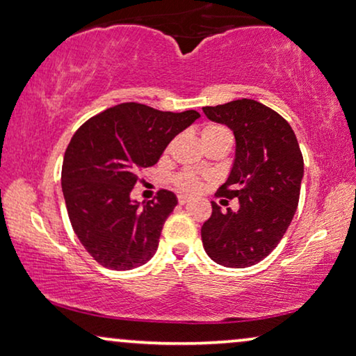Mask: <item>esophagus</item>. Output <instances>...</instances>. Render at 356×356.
Wrapping results in <instances>:
<instances>
[{
	"mask_svg": "<svg viewBox=\"0 0 356 356\" xmlns=\"http://www.w3.org/2000/svg\"><path fill=\"white\" fill-rule=\"evenodd\" d=\"M177 200H179V203H181V205H186V203L191 202V198H188L187 195H179Z\"/></svg>",
	"mask_w": 356,
	"mask_h": 356,
	"instance_id": "34e87169",
	"label": "esophagus"
}]
</instances>
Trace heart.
<instances>
[{
	"instance_id": "obj_1",
	"label": "heart",
	"mask_w": 356,
	"mask_h": 356,
	"mask_svg": "<svg viewBox=\"0 0 356 356\" xmlns=\"http://www.w3.org/2000/svg\"><path fill=\"white\" fill-rule=\"evenodd\" d=\"M203 136H229L231 138V134L221 125H208L202 131V138ZM174 182H175V186H177L184 192L197 193L202 188L200 177H198L197 174H192V172L179 174L177 177L174 179Z\"/></svg>"
}]
</instances>
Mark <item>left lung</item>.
I'll list each match as a JSON object with an SVG mask.
<instances>
[{"mask_svg":"<svg viewBox=\"0 0 356 356\" xmlns=\"http://www.w3.org/2000/svg\"><path fill=\"white\" fill-rule=\"evenodd\" d=\"M203 112L234 134V163L218 195L239 198L236 211L222 213L211 203V216L202 226L203 248L213 262L250 267L277 248L295 216L305 174L300 145L290 123L254 99Z\"/></svg>","mask_w":356,"mask_h":356,"instance_id":"left-lung-1","label":"left lung"}]
</instances>
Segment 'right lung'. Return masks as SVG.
Here are the masks:
<instances>
[{
  "label": "right lung",
  "mask_w": 356,
  "mask_h": 356,
  "mask_svg": "<svg viewBox=\"0 0 356 356\" xmlns=\"http://www.w3.org/2000/svg\"><path fill=\"white\" fill-rule=\"evenodd\" d=\"M197 111L161 112L125 102L79 127L65 151L61 191L74 234L102 267L131 270L158 250L159 236L177 197L161 191L140 205L131 198L138 170L158 163Z\"/></svg>",
  "instance_id": "obj_1"
}]
</instances>
